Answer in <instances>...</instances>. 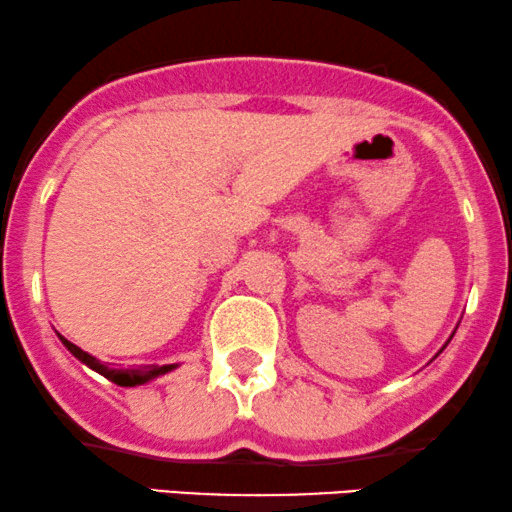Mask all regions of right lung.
<instances>
[{
  "mask_svg": "<svg viewBox=\"0 0 512 512\" xmlns=\"http://www.w3.org/2000/svg\"><path fill=\"white\" fill-rule=\"evenodd\" d=\"M59 339L63 342V346H66V349L71 351L75 358H78V361L85 363L87 368H92L94 372H99V375H104L106 380L116 382L118 387H137V384H144V382L154 380V377L166 375V372H170L173 368H178V365H144V368L116 370V368H111V365H104L102 361H97V358L90 356L87 351H82L80 346H75L73 342H68V339L61 337V334H59Z\"/></svg>",
  "mask_w": 512,
  "mask_h": 512,
  "instance_id": "right-lung-1",
  "label": "right lung"
}]
</instances>
